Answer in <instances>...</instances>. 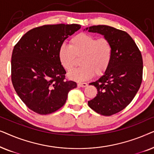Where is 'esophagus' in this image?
<instances>
[{
  "label": "esophagus",
  "mask_w": 154,
  "mask_h": 154,
  "mask_svg": "<svg viewBox=\"0 0 154 154\" xmlns=\"http://www.w3.org/2000/svg\"><path fill=\"white\" fill-rule=\"evenodd\" d=\"M78 85H79V87L85 88V87H86V86H88V83H78Z\"/></svg>",
  "instance_id": "esophagus-1"
}]
</instances>
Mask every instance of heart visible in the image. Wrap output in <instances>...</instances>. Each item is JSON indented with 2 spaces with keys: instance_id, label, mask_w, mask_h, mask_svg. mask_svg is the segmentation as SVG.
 <instances>
[{
  "instance_id": "heart-1",
  "label": "heart",
  "mask_w": 154,
  "mask_h": 154,
  "mask_svg": "<svg viewBox=\"0 0 154 154\" xmlns=\"http://www.w3.org/2000/svg\"><path fill=\"white\" fill-rule=\"evenodd\" d=\"M75 57H80V68L68 73L71 79L83 81L94 74H101L108 68L112 60L113 47L105 38H98L87 33H80L70 40L69 45L62 44L59 48L58 59L60 64L67 71L74 65Z\"/></svg>"
}]
</instances>
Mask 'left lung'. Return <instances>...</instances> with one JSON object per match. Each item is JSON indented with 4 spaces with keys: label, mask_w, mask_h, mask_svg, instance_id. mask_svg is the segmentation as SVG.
<instances>
[{
    "label": "left lung",
    "mask_w": 154,
    "mask_h": 154,
    "mask_svg": "<svg viewBox=\"0 0 154 154\" xmlns=\"http://www.w3.org/2000/svg\"><path fill=\"white\" fill-rule=\"evenodd\" d=\"M83 31L102 35L113 47L110 65L102 75L90 83L96 87L97 94L88 101V106L101 115L115 114L132 102L140 89L143 71L142 54L125 31L106 25L87 27Z\"/></svg>",
    "instance_id": "obj_1"
}]
</instances>
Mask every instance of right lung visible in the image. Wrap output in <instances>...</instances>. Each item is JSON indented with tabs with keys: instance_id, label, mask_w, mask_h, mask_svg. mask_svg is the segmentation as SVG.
Segmentation results:
<instances>
[{
	"instance_id": "right-lung-1",
	"label": "right lung",
	"mask_w": 154,
	"mask_h": 154,
	"mask_svg": "<svg viewBox=\"0 0 154 154\" xmlns=\"http://www.w3.org/2000/svg\"><path fill=\"white\" fill-rule=\"evenodd\" d=\"M79 24L44 25L25 33L14 46L11 78L17 94L29 109L46 115L60 109L68 93L77 87L65 80L66 72L58 59L59 48Z\"/></svg>"
}]
</instances>
